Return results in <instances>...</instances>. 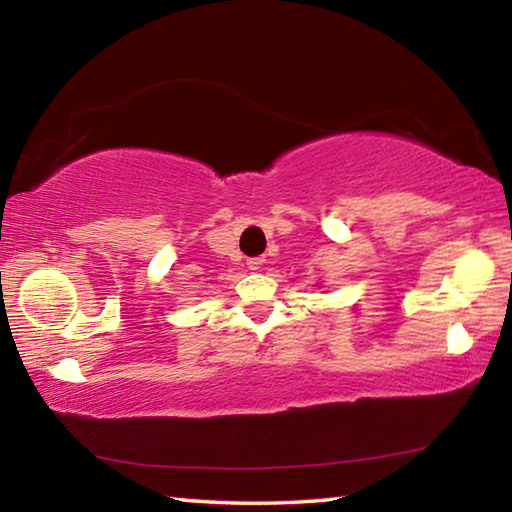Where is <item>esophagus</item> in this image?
Here are the masks:
<instances>
[{
	"label": "esophagus",
	"mask_w": 512,
	"mask_h": 512,
	"mask_svg": "<svg viewBox=\"0 0 512 512\" xmlns=\"http://www.w3.org/2000/svg\"><path fill=\"white\" fill-rule=\"evenodd\" d=\"M264 262H266V259L264 257H248V268H250V271H259V268H262L264 266Z\"/></svg>",
	"instance_id": "obj_1"
}]
</instances>
